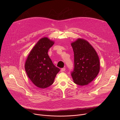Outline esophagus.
<instances>
[{
  "instance_id": "1",
  "label": "esophagus",
  "mask_w": 120,
  "mask_h": 120,
  "mask_svg": "<svg viewBox=\"0 0 120 120\" xmlns=\"http://www.w3.org/2000/svg\"><path fill=\"white\" fill-rule=\"evenodd\" d=\"M65 70V68H62L61 69V72H64Z\"/></svg>"
}]
</instances>
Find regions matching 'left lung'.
<instances>
[{
    "mask_svg": "<svg viewBox=\"0 0 120 120\" xmlns=\"http://www.w3.org/2000/svg\"><path fill=\"white\" fill-rule=\"evenodd\" d=\"M71 45L74 53V68L71 72L73 79L76 84L87 85L99 72V57L93 46L84 39L79 38Z\"/></svg>",
    "mask_w": 120,
    "mask_h": 120,
    "instance_id": "left-lung-1",
    "label": "left lung"
}]
</instances>
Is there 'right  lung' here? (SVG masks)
I'll list each match as a JSON object with an SVG mask.
<instances>
[{"label":"right lung","mask_w":120,"mask_h":120,"mask_svg":"<svg viewBox=\"0 0 120 120\" xmlns=\"http://www.w3.org/2000/svg\"><path fill=\"white\" fill-rule=\"evenodd\" d=\"M54 44V41L47 38H41L31 51L25 63L28 77L40 88H45L52 85L60 71L48 55V50Z\"/></svg>","instance_id":"1"}]
</instances>
